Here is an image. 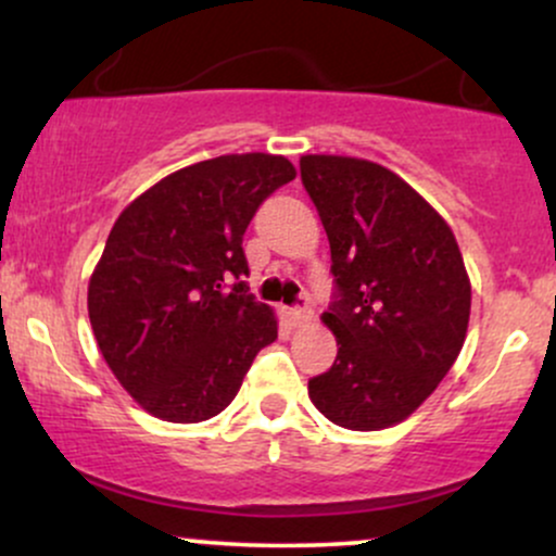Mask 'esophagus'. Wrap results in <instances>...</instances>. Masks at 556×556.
<instances>
[{"label": "esophagus", "instance_id": "esophagus-1", "mask_svg": "<svg viewBox=\"0 0 556 556\" xmlns=\"http://www.w3.org/2000/svg\"><path fill=\"white\" fill-rule=\"evenodd\" d=\"M285 316L292 327H303V324H308L311 318H314V314H311L308 308H287Z\"/></svg>", "mask_w": 556, "mask_h": 556}]
</instances>
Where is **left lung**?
I'll list each match as a JSON object with an SVG mask.
<instances>
[{"instance_id":"8db88e82","label":"left lung","mask_w":556,"mask_h":556,"mask_svg":"<svg viewBox=\"0 0 556 556\" xmlns=\"http://www.w3.org/2000/svg\"><path fill=\"white\" fill-rule=\"evenodd\" d=\"M300 177L331 248L337 300L324 311L337 361L308 397L350 431L397 426L460 355L470 277L444 216L368 159L305 154Z\"/></svg>"}]
</instances>
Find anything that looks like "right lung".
I'll return each mask as SVG.
<instances>
[{"mask_svg":"<svg viewBox=\"0 0 556 556\" xmlns=\"http://www.w3.org/2000/svg\"><path fill=\"white\" fill-rule=\"evenodd\" d=\"M290 159L227 154L151 185L114 222L88 282V318L106 366L169 424L222 413L277 314L248 295L242 235L266 195L295 180Z\"/></svg>","mask_w":556,"mask_h":556,"instance_id":"1","label":"right lung"}]
</instances>
